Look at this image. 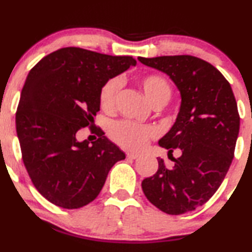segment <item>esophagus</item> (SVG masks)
<instances>
[{
	"mask_svg": "<svg viewBox=\"0 0 252 252\" xmlns=\"http://www.w3.org/2000/svg\"><path fill=\"white\" fill-rule=\"evenodd\" d=\"M126 157H128V158H131V159H136L137 157H139V154H137V153H128V154H126Z\"/></svg>",
	"mask_w": 252,
	"mask_h": 252,
	"instance_id": "esophagus-1",
	"label": "esophagus"
}]
</instances>
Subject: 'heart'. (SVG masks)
Listing matches in <instances>:
<instances>
[{"label":"heart","mask_w":252,"mask_h":252,"mask_svg":"<svg viewBox=\"0 0 252 252\" xmlns=\"http://www.w3.org/2000/svg\"><path fill=\"white\" fill-rule=\"evenodd\" d=\"M138 84L153 105L157 103L165 104L170 98V84L160 75H142L138 78ZM120 88L121 81L118 78H111L102 87L101 92H99V104L103 110L107 113L114 110ZM110 135L115 142H117L118 144L126 149L141 150L155 135V130L151 126H141V124L130 122V121H122V122L115 123L111 126Z\"/></svg>","instance_id":"heart-1"}]
</instances>
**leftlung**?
<instances>
[{"label":"left lung","instance_id":"1","mask_svg":"<svg viewBox=\"0 0 252 252\" xmlns=\"http://www.w3.org/2000/svg\"><path fill=\"white\" fill-rule=\"evenodd\" d=\"M164 72L181 93L171 129L158 141L174 165L158 158V170L142 182L145 197L169 215H182L207 203L231 165L239 132L237 103L230 83L207 61L190 55L138 57ZM180 149L182 155L172 157Z\"/></svg>","mask_w":252,"mask_h":252}]
</instances>
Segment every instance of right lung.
Masks as SVG:
<instances>
[{
  "label": "right lung",
  "instance_id": "right-lung-1",
  "mask_svg": "<svg viewBox=\"0 0 252 252\" xmlns=\"http://www.w3.org/2000/svg\"><path fill=\"white\" fill-rule=\"evenodd\" d=\"M130 65H136L131 56L68 47L43 57L29 71L16 111L17 137L32 184L57 207L89 204L113 165L126 158L102 131L92 144L77 141L76 134L94 128L102 87Z\"/></svg>",
  "mask_w": 252,
  "mask_h": 252
}]
</instances>
